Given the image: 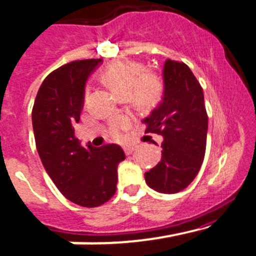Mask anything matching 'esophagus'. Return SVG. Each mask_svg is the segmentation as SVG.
I'll return each mask as SVG.
<instances>
[{
	"label": "esophagus",
	"instance_id": "obj_1",
	"mask_svg": "<svg viewBox=\"0 0 256 256\" xmlns=\"http://www.w3.org/2000/svg\"><path fill=\"white\" fill-rule=\"evenodd\" d=\"M134 150H135V146H124V152L126 155H130Z\"/></svg>",
	"mask_w": 256,
	"mask_h": 256
}]
</instances>
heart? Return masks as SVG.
Wrapping results in <instances>:
<instances>
[{
	"mask_svg": "<svg viewBox=\"0 0 256 256\" xmlns=\"http://www.w3.org/2000/svg\"><path fill=\"white\" fill-rule=\"evenodd\" d=\"M142 63L132 60H120L111 64L102 74V80L120 98L130 100L134 107L140 111H150L160 104L164 96V83L159 76L145 72ZM130 126L126 117L112 120L108 135L121 139L125 128Z\"/></svg>",
	"mask_w": 256,
	"mask_h": 256,
	"instance_id": "1",
	"label": "heart"
}]
</instances>
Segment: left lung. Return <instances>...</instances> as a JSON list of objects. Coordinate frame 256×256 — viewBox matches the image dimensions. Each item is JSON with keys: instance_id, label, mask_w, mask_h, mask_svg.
<instances>
[{"instance_id": "1", "label": "left lung", "mask_w": 256, "mask_h": 256, "mask_svg": "<svg viewBox=\"0 0 256 256\" xmlns=\"http://www.w3.org/2000/svg\"><path fill=\"white\" fill-rule=\"evenodd\" d=\"M163 78V102L142 121L145 132L164 138L160 162L145 173V182L156 192L170 194L187 188L200 172L208 116L204 90L187 64L166 59Z\"/></svg>"}]
</instances>
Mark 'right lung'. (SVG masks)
<instances>
[{"instance_id": "right-lung-1", "label": "right lung", "mask_w": 256, "mask_h": 256, "mask_svg": "<svg viewBox=\"0 0 256 256\" xmlns=\"http://www.w3.org/2000/svg\"><path fill=\"white\" fill-rule=\"evenodd\" d=\"M102 59L74 60L44 80L32 107L35 144L45 170L62 194L82 207L106 204L116 192L117 166L125 159L116 144L80 146L74 135L84 84Z\"/></svg>"}]
</instances>
